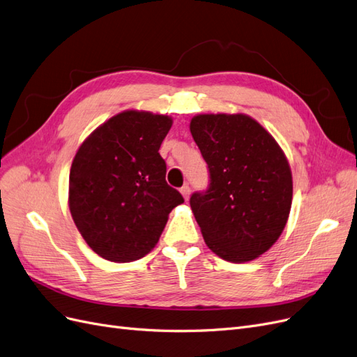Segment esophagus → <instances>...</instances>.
<instances>
[{"label": "esophagus", "instance_id": "1", "mask_svg": "<svg viewBox=\"0 0 357 357\" xmlns=\"http://www.w3.org/2000/svg\"><path fill=\"white\" fill-rule=\"evenodd\" d=\"M181 194H182V197L183 199H185V200H188V197H190V185H188V183H185V185H183V187H181Z\"/></svg>", "mask_w": 357, "mask_h": 357}]
</instances>
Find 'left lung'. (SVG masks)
Returning a JSON list of instances; mask_svg holds the SVG:
<instances>
[{
	"label": "left lung",
	"instance_id": "left-lung-1",
	"mask_svg": "<svg viewBox=\"0 0 357 357\" xmlns=\"http://www.w3.org/2000/svg\"><path fill=\"white\" fill-rule=\"evenodd\" d=\"M190 130L211 178L190 199L206 245L229 262L258 258L291 212L292 174L282 148L245 114H200Z\"/></svg>",
	"mask_w": 357,
	"mask_h": 357
}]
</instances>
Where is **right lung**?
I'll list each match as a JSON object with an SVG mask.
<instances>
[{"instance_id": "add662e5", "label": "right lung", "mask_w": 357, "mask_h": 357, "mask_svg": "<svg viewBox=\"0 0 357 357\" xmlns=\"http://www.w3.org/2000/svg\"><path fill=\"white\" fill-rule=\"evenodd\" d=\"M172 123L160 114L124 111L78 148L70 172V211L99 257L141 259L157 245L172 209L183 203L167 185L158 153Z\"/></svg>"}]
</instances>
